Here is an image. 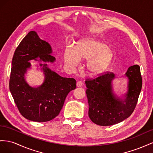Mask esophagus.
<instances>
[{
    "instance_id": "obj_1",
    "label": "esophagus",
    "mask_w": 153,
    "mask_h": 153,
    "mask_svg": "<svg viewBox=\"0 0 153 153\" xmlns=\"http://www.w3.org/2000/svg\"><path fill=\"white\" fill-rule=\"evenodd\" d=\"M76 85L77 87H81V86H82V82L80 81H77V83H76Z\"/></svg>"
}]
</instances>
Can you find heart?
Masks as SVG:
<instances>
[{
    "label": "heart",
    "instance_id": "b5f03b06",
    "mask_svg": "<svg viewBox=\"0 0 153 153\" xmlns=\"http://www.w3.org/2000/svg\"><path fill=\"white\" fill-rule=\"evenodd\" d=\"M113 52L105 43L93 38H85L75 48L67 47L64 51V60L67 68L73 69L81 59H86L85 69L90 75L101 74L110 65Z\"/></svg>",
    "mask_w": 153,
    "mask_h": 153
}]
</instances>
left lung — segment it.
Instances as JSON below:
<instances>
[{
	"mask_svg": "<svg viewBox=\"0 0 153 153\" xmlns=\"http://www.w3.org/2000/svg\"><path fill=\"white\" fill-rule=\"evenodd\" d=\"M123 77L128 79L124 94L114 88L113 81L117 77L112 72L85 81L88 116L94 123L102 126H111L126 119L133 112L142 86L139 65L129 67Z\"/></svg>",
	"mask_w": 153,
	"mask_h": 153,
	"instance_id": "left-lung-1",
	"label": "left lung"
}]
</instances>
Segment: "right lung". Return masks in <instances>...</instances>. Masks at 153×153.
<instances>
[{
	"mask_svg": "<svg viewBox=\"0 0 153 153\" xmlns=\"http://www.w3.org/2000/svg\"><path fill=\"white\" fill-rule=\"evenodd\" d=\"M52 53L49 43L32 30L21 41L13 57L10 90L20 113L29 120L43 123L54 119L68 94L76 87L74 78L63 77L48 67L47 63L56 61ZM31 60L45 62L39 65L45 75L41 85H31L26 81Z\"/></svg>",
	"mask_w": 153,
	"mask_h": 153,
	"instance_id": "right-lung-1",
	"label": "right lung"
}]
</instances>
